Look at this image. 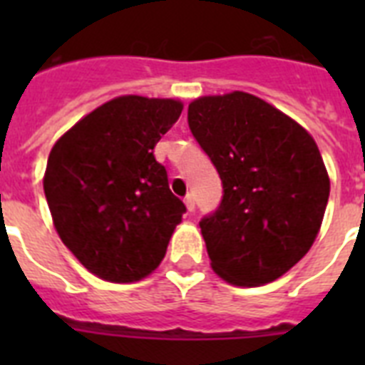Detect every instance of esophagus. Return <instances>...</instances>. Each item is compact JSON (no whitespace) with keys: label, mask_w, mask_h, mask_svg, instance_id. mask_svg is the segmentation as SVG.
Instances as JSON below:
<instances>
[{"label":"esophagus","mask_w":365,"mask_h":365,"mask_svg":"<svg viewBox=\"0 0 365 365\" xmlns=\"http://www.w3.org/2000/svg\"><path fill=\"white\" fill-rule=\"evenodd\" d=\"M183 202H185V208H187V212L195 210V197H193V195H187V197L183 199Z\"/></svg>","instance_id":"34e87169"}]
</instances>
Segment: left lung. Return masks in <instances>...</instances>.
I'll return each mask as SVG.
<instances>
[{"mask_svg":"<svg viewBox=\"0 0 365 365\" xmlns=\"http://www.w3.org/2000/svg\"><path fill=\"white\" fill-rule=\"evenodd\" d=\"M187 121L223 183L222 205L200 222L212 269L242 288L277 280L322 227L329 176L314 138L242 91L193 100Z\"/></svg>","mask_w":365,"mask_h":365,"instance_id":"8db88e82","label":"left lung"}]
</instances>
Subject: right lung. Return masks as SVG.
Returning <instances> with one entry per match:
<instances>
[{
    "label": "right lung",
    "mask_w": 365,
    "mask_h": 365,
    "mask_svg": "<svg viewBox=\"0 0 365 365\" xmlns=\"http://www.w3.org/2000/svg\"><path fill=\"white\" fill-rule=\"evenodd\" d=\"M182 100L125 94L66 130L43 176L60 240L94 277L138 282L160 265L185 206L153 149Z\"/></svg>",
    "instance_id": "1"
}]
</instances>
